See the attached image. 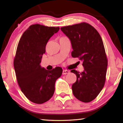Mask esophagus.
<instances>
[{
	"mask_svg": "<svg viewBox=\"0 0 123 123\" xmlns=\"http://www.w3.org/2000/svg\"><path fill=\"white\" fill-rule=\"evenodd\" d=\"M69 73V71H68L67 70H63V72H62V74L65 75L67 74H68Z\"/></svg>",
	"mask_w": 123,
	"mask_h": 123,
	"instance_id": "34e87169",
	"label": "esophagus"
}]
</instances>
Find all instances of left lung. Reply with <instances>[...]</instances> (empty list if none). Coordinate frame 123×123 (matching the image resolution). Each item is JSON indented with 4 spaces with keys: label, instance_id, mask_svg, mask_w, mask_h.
Returning <instances> with one entry per match:
<instances>
[{
    "label": "left lung",
    "instance_id": "8db88e82",
    "mask_svg": "<svg viewBox=\"0 0 123 123\" xmlns=\"http://www.w3.org/2000/svg\"><path fill=\"white\" fill-rule=\"evenodd\" d=\"M61 30L71 42L72 57L79 58L85 69L81 73L70 71L76 75L73 93L80 101L89 103L98 95L105 82L108 62L103 40L96 29L85 22Z\"/></svg>",
    "mask_w": 123,
    "mask_h": 123
}]
</instances>
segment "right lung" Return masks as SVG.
Listing matches in <instances>:
<instances>
[{"mask_svg": "<svg viewBox=\"0 0 123 123\" xmlns=\"http://www.w3.org/2000/svg\"><path fill=\"white\" fill-rule=\"evenodd\" d=\"M59 29L31 25L18 43L13 62L17 80L25 96L34 103L43 104L53 97L56 80L62 75L60 67L48 70L39 64L47 42Z\"/></svg>", "mask_w": 123, "mask_h": 123, "instance_id": "obj_1", "label": "right lung"}]
</instances>
